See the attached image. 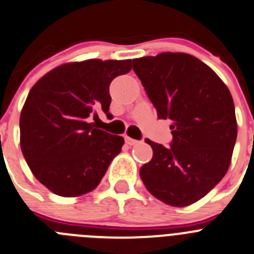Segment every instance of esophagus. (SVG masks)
<instances>
[{
    "label": "esophagus",
    "mask_w": 254,
    "mask_h": 254,
    "mask_svg": "<svg viewBox=\"0 0 254 254\" xmlns=\"http://www.w3.org/2000/svg\"><path fill=\"white\" fill-rule=\"evenodd\" d=\"M125 141H127V144H129V145H138V144L140 143L139 140L131 139V138H129V136H125Z\"/></svg>",
    "instance_id": "34e87169"
}]
</instances>
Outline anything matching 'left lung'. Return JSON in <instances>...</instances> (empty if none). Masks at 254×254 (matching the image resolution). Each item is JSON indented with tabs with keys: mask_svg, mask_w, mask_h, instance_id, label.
Returning <instances> with one entry per match:
<instances>
[{
	"mask_svg": "<svg viewBox=\"0 0 254 254\" xmlns=\"http://www.w3.org/2000/svg\"><path fill=\"white\" fill-rule=\"evenodd\" d=\"M132 69L158 119L172 120L171 147L147 140L153 158L140 167L141 181L164 204H193L230 166L237 140L230 91L209 65L186 53L132 59Z\"/></svg>",
	"mask_w": 254,
	"mask_h": 254,
	"instance_id": "obj_1",
	"label": "left lung"
}]
</instances>
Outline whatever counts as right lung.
<instances>
[{
	"label": "right lung",
	"instance_id": "1",
	"mask_svg": "<svg viewBox=\"0 0 254 254\" xmlns=\"http://www.w3.org/2000/svg\"><path fill=\"white\" fill-rule=\"evenodd\" d=\"M131 59H88L54 68L30 90L20 115L27 166L56 195L76 197L97 187L124 138L97 129L96 111L110 116V83Z\"/></svg>",
	"mask_w": 254,
	"mask_h": 254
}]
</instances>
